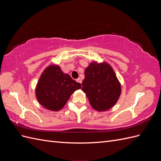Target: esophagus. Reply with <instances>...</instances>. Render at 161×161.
<instances>
[{
	"label": "esophagus",
	"mask_w": 161,
	"mask_h": 161,
	"mask_svg": "<svg viewBox=\"0 0 161 161\" xmlns=\"http://www.w3.org/2000/svg\"><path fill=\"white\" fill-rule=\"evenodd\" d=\"M76 82H79V83H80L81 84V82H82V81H81V79H80V78H79V79H77L76 80Z\"/></svg>",
	"instance_id": "obj_1"
}]
</instances>
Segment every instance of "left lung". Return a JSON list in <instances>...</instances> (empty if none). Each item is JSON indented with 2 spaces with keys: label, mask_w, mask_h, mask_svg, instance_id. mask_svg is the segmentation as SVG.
Segmentation results:
<instances>
[{
  "label": "left lung",
  "mask_w": 161,
  "mask_h": 161,
  "mask_svg": "<svg viewBox=\"0 0 161 161\" xmlns=\"http://www.w3.org/2000/svg\"><path fill=\"white\" fill-rule=\"evenodd\" d=\"M81 90L92 108L98 111L113 108L121 93V84L113 68L105 62L93 61L86 68Z\"/></svg>",
  "instance_id": "8db88e82"
}]
</instances>
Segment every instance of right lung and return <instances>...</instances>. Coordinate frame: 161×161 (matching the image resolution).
Listing matches in <instances>:
<instances>
[{"instance_id": "1", "label": "right lung", "mask_w": 161, "mask_h": 161, "mask_svg": "<svg viewBox=\"0 0 161 161\" xmlns=\"http://www.w3.org/2000/svg\"><path fill=\"white\" fill-rule=\"evenodd\" d=\"M81 85L65 74L58 65L52 64L46 68L36 87V97L46 109L57 111L62 109L75 91Z\"/></svg>"}]
</instances>
